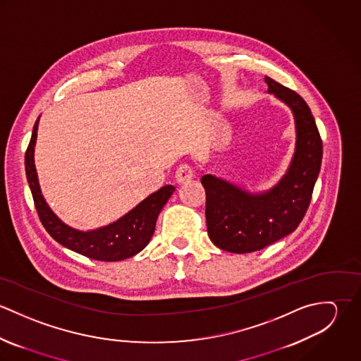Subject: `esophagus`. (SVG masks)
I'll return each instance as SVG.
<instances>
[{
    "label": "esophagus",
    "mask_w": 361,
    "mask_h": 361,
    "mask_svg": "<svg viewBox=\"0 0 361 361\" xmlns=\"http://www.w3.org/2000/svg\"><path fill=\"white\" fill-rule=\"evenodd\" d=\"M193 176H195V171L189 164L179 165L175 172V179L178 183H188L193 179Z\"/></svg>",
    "instance_id": "34e87169"
}]
</instances>
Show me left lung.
Returning <instances> with one entry per match:
<instances>
[{
    "label": "left lung",
    "mask_w": 361,
    "mask_h": 361,
    "mask_svg": "<svg viewBox=\"0 0 361 361\" xmlns=\"http://www.w3.org/2000/svg\"><path fill=\"white\" fill-rule=\"evenodd\" d=\"M268 92L295 115L298 142L282 180L264 195H249L215 176L204 175L207 231L211 242L231 253H252L292 233L307 212L321 168L322 140L307 103L289 87L265 78Z\"/></svg>",
    "instance_id": "left-lung-1"
}]
</instances>
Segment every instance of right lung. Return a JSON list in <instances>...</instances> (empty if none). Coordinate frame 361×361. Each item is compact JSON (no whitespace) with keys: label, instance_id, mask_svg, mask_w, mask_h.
<instances>
[{"label":"right lung","instance_id":"add662e5","mask_svg":"<svg viewBox=\"0 0 361 361\" xmlns=\"http://www.w3.org/2000/svg\"><path fill=\"white\" fill-rule=\"evenodd\" d=\"M37 126L39 119L33 126L32 139L25 154V168L39 218L52 239L72 252L99 261H121L142 252L154 233L159 211L166 204L175 188L171 185L161 188L130 212L108 226L90 232L72 229L56 218L42 196L33 158Z\"/></svg>","mask_w":361,"mask_h":361}]
</instances>
